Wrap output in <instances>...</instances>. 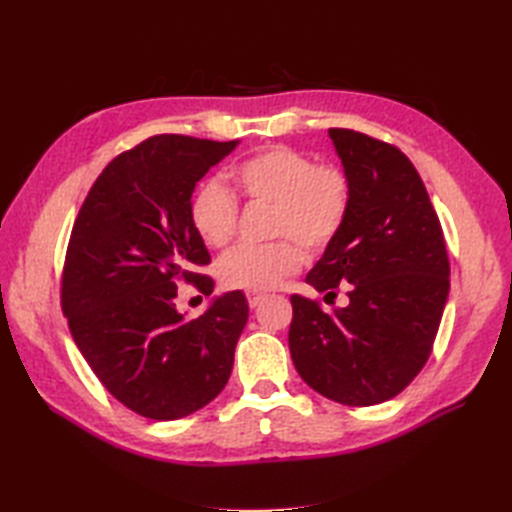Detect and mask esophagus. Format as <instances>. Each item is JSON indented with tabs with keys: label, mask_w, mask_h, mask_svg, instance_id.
Returning <instances> with one entry per match:
<instances>
[{
	"label": "esophagus",
	"mask_w": 512,
	"mask_h": 512,
	"mask_svg": "<svg viewBox=\"0 0 512 512\" xmlns=\"http://www.w3.org/2000/svg\"><path fill=\"white\" fill-rule=\"evenodd\" d=\"M246 299H248V306L250 308H257V306H262L266 295H262V292H248Z\"/></svg>",
	"instance_id": "1"
}]
</instances>
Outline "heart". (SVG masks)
<instances>
[{"instance_id":"b5f03b06","label":"heart","mask_w":512,"mask_h":512,"mask_svg":"<svg viewBox=\"0 0 512 512\" xmlns=\"http://www.w3.org/2000/svg\"><path fill=\"white\" fill-rule=\"evenodd\" d=\"M231 178L246 200L273 204L268 246H242L217 264V277L231 290L268 292L301 268L303 253L328 248L347 220L352 187L345 173L332 165H314L299 149L268 147L239 162ZM191 228L209 248L233 242L237 202L220 182H204L189 202Z\"/></svg>"}]
</instances>
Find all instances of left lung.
<instances>
[{"label": "left lung", "instance_id": "left-lung-1", "mask_svg": "<svg viewBox=\"0 0 512 512\" xmlns=\"http://www.w3.org/2000/svg\"><path fill=\"white\" fill-rule=\"evenodd\" d=\"M350 180L347 220L306 281L334 303L325 312L292 295L290 356L321 396L369 407L398 396L427 363L449 299L442 226L411 160L354 129H330Z\"/></svg>", "mask_w": 512, "mask_h": 512}]
</instances>
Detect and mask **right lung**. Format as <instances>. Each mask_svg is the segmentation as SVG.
Wrapping results in <instances>:
<instances>
[{
  "mask_svg": "<svg viewBox=\"0 0 512 512\" xmlns=\"http://www.w3.org/2000/svg\"><path fill=\"white\" fill-rule=\"evenodd\" d=\"M239 140L151 136L116 156L76 217L61 303L72 339L96 378L125 407L178 420L220 394L248 321L242 290L215 297L202 317L176 308L178 279L204 295L213 279L191 273L211 255L189 222L204 173Z\"/></svg>",
  "mask_w": 512,
  "mask_h": 512,
  "instance_id": "add662e5",
  "label": "right lung"
}]
</instances>
